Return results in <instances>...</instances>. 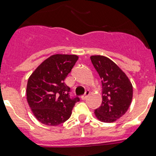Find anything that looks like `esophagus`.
Segmentation results:
<instances>
[{
	"mask_svg": "<svg viewBox=\"0 0 156 156\" xmlns=\"http://www.w3.org/2000/svg\"><path fill=\"white\" fill-rule=\"evenodd\" d=\"M89 94H90V93H89V91H86V92H85V94H84V95H82V96H81V100H85V99L87 98V96L89 95Z\"/></svg>",
	"mask_w": 156,
	"mask_h": 156,
	"instance_id": "esophagus-1",
	"label": "esophagus"
}]
</instances>
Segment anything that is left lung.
Instances as JSON below:
<instances>
[{"label": "left lung", "mask_w": 156, "mask_h": 156, "mask_svg": "<svg viewBox=\"0 0 156 156\" xmlns=\"http://www.w3.org/2000/svg\"><path fill=\"white\" fill-rule=\"evenodd\" d=\"M90 59L102 80L103 101L94 113L101 122H114L128 109L133 97V87L125 72L110 59L91 56Z\"/></svg>", "instance_id": "left-lung-1"}]
</instances>
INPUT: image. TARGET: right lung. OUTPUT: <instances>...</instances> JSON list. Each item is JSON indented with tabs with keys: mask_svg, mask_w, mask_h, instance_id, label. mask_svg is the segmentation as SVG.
Segmentation results:
<instances>
[{
	"mask_svg": "<svg viewBox=\"0 0 156 156\" xmlns=\"http://www.w3.org/2000/svg\"><path fill=\"white\" fill-rule=\"evenodd\" d=\"M78 59L76 55L55 54L45 59L29 77L27 101L36 119L44 125L56 126L70 118L78 97H70L64 80Z\"/></svg>",
	"mask_w": 156,
	"mask_h": 156,
	"instance_id": "right-lung-1",
	"label": "right lung"
}]
</instances>
